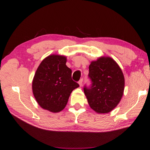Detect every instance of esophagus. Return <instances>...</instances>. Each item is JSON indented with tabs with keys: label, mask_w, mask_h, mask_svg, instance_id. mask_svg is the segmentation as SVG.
I'll return each instance as SVG.
<instances>
[{
	"label": "esophagus",
	"mask_w": 150,
	"mask_h": 150,
	"mask_svg": "<svg viewBox=\"0 0 150 150\" xmlns=\"http://www.w3.org/2000/svg\"><path fill=\"white\" fill-rule=\"evenodd\" d=\"M83 79H81L79 80V84L80 87H81V86L83 85Z\"/></svg>",
	"instance_id": "esophagus-1"
}]
</instances>
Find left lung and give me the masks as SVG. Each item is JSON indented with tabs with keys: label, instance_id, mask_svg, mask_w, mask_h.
I'll list each match as a JSON object with an SVG mask.
<instances>
[{
	"label": "left lung",
	"instance_id": "8db88e82",
	"mask_svg": "<svg viewBox=\"0 0 150 150\" xmlns=\"http://www.w3.org/2000/svg\"><path fill=\"white\" fill-rule=\"evenodd\" d=\"M91 84L83 90L88 105L98 113H108L120 102L124 89V77L121 69L110 57H100L88 67Z\"/></svg>",
	"mask_w": 150,
	"mask_h": 150
}]
</instances>
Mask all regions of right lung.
<instances>
[{"instance_id": "1", "label": "right lung", "mask_w": 150, "mask_h": 150, "mask_svg": "<svg viewBox=\"0 0 150 150\" xmlns=\"http://www.w3.org/2000/svg\"><path fill=\"white\" fill-rule=\"evenodd\" d=\"M66 57L52 55L40 63L32 82L35 100L42 108L53 112L62 111L72 91L79 87L71 78Z\"/></svg>"}]
</instances>
